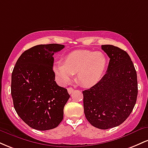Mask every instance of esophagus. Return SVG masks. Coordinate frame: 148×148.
<instances>
[{
	"label": "esophagus",
	"instance_id": "34e87169",
	"mask_svg": "<svg viewBox=\"0 0 148 148\" xmlns=\"http://www.w3.org/2000/svg\"><path fill=\"white\" fill-rule=\"evenodd\" d=\"M67 91H68L69 94H72L73 92H74V89L72 87H69L67 88Z\"/></svg>",
	"mask_w": 148,
	"mask_h": 148
}]
</instances>
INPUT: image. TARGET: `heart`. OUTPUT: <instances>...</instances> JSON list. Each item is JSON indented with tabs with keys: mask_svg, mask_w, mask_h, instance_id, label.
Segmentation results:
<instances>
[{
	"mask_svg": "<svg viewBox=\"0 0 148 148\" xmlns=\"http://www.w3.org/2000/svg\"><path fill=\"white\" fill-rule=\"evenodd\" d=\"M107 64L106 58L101 52L79 50L71 52L64 58L63 63L56 62L53 71L60 85L67 84L72 74L84 87H91L101 79Z\"/></svg>",
	"mask_w": 148,
	"mask_h": 148,
	"instance_id": "1",
	"label": "heart"
}]
</instances>
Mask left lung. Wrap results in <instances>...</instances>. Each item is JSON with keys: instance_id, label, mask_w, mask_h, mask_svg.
Masks as SVG:
<instances>
[{"instance_id": "obj_1", "label": "left lung", "mask_w": 148, "mask_h": 148, "mask_svg": "<svg viewBox=\"0 0 148 148\" xmlns=\"http://www.w3.org/2000/svg\"><path fill=\"white\" fill-rule=\"evenodd\" d=\"M109 57L106 73L97 84L83 91L84 113L92 126L108 130L130 116L138 95L137 74L128 53L113 45H101Z\"/></svg>"}]
</instances>
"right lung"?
<instances>
[{"label": "right lung", "instance_id": "add662e5", "mask_svg": "<svg viewBox=\"0 0 148 148\" xmlns=\"http://www.w3.org/2000/svg\"><path fill=\"white\" fill-rule=\"evenodd\" d=\"M64 47L58 44L35 46L20 56L12 73L15 111L35 130H52L63 119L64 106L70 96L55 81L53 56Z\"/></svg>", "mask_w": 148, "mask_h": 148}]
</instances>
